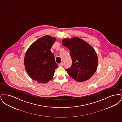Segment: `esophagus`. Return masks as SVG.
<instances>
[{
  "mask_svg": "<svg viewBox=\"0 0 122 122\" xmlns=\"http://www.w3.org/2000/svg\"><path fill=\"white\" fill-rule=\"evenodd\" d=\"M59 66H61V67H63V63H61L60 64H59Z\"/></svg>",
  "mask_w": 122,
  "mask_h": 122,
  "instance_id": "esophagus-1",
  "label": "esophagus"
}]
</instances>
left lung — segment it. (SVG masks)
I'll use <instances>...</instances> for the list:
<instances>
[{
	"instance_id": "obj_1",
	"label": "left lung",
	"mask_w": 122,
	"mask_h": 122,
	"mask_svg": "<svg viewBox=\"0 0 122 122\" xmlns=\"http://www.w3.org/2000/svg\"><path fill=\"white\" fill-rule=\"evenodd\" d=\"M62 43L69 49L72 60L70 68L66 69L68 75L78 82L89 80L98 65V58L94 49L79 37L64 39Z\"/></svg>"
}]
</instances>
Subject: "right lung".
<instances>
[{
    "mask_svg": "<svg viewBox=\"0 0 122 122\" xmlns=\"http://www.w3.org/2000/svg\"><path fill=\"white\" fill-rule=\"evenodd\" d=\"M56 38L42 36L33 42L26 52L24 64L25 70L33 80L46 83L52 79L55 70L58 68L50 49Z\"/></svg>",
    "mask_w": 122,
    "mask_h": 122,
    "instance_id": "add662e5",
    "label": "right lung"
}]
</instances>
